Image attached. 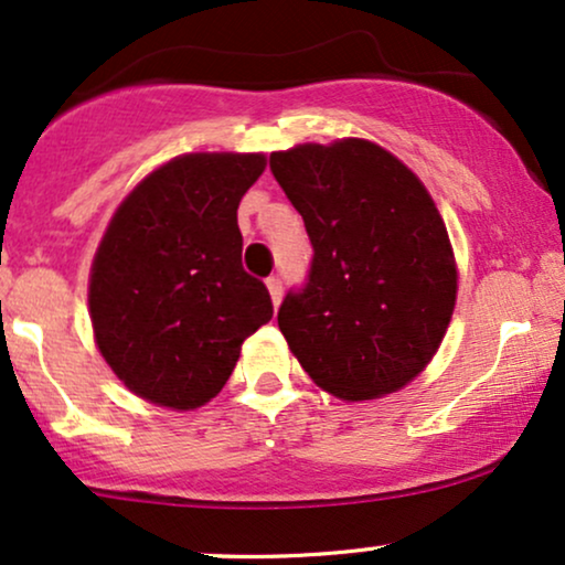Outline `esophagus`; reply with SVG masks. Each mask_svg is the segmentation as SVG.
I'll return each instance as SVG.
<instances>
[{
    "label": "esophagus",
    "instance_id": "obj_1",
    "mask_svg": "<svg viewBox=\"0 0 565 565\" xmlns=\"http://www.w3.org/2000/svg\"><path fill=\"white\" fill-rule=\"evenodd\" d=\"M266 287H268V291H270V299H274V305L281 302V295H284V281H281V276H270L268 281H266Z\"/></svg>",
    "mask_w": 565,
    "mask_h": 565
}]
</instances>
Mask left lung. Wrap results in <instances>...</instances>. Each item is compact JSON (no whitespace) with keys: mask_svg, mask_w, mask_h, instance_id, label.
<instances>
[{"mask_svg":"<svg viewBox=\"0 0 565 565\" xmlns=\"http://www.w3.org/2000/svg\"><path fill=\"white\" fill-rule=\"evenodd\" d=\"M312 260L278 307L299 365L328 394L398 391L433 360L456 305L446 224L425 184L367 140L270 153Z\"/></svg>","mask_w":565,"mask_h":565,"instance_id":"1","label":"left lung"}]
</instances>
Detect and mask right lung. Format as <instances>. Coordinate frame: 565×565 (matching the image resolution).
<instances>
[{
  "label": "right lung",
  "instance_id": "1",
  "mask_svg": "<svg viewBox=\"0 0 565 565\" xmlns=\"http://www.w3.org/2000/svg\"><path fill=\"white\" fill-rule=\"evenodd\" d=\"M263 169V153L180 156L114 213L93 260L90 320L104 360L148 402H209L274 316L266 284L242 268L237 226Z\"/></svg>",
  "mask_w": 565,
  "mask_h": 565
}]
</instances>
